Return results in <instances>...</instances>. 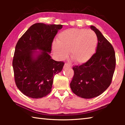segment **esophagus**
Here are the masks:
<instances>
[{
  "instance_id": "obj_1",
  "label": "esophagus",
  "mask_w": 125,
  "mask_h": 125,
  "mask_svg": "<svg viewBox=\"0 0 125 125\" xmlns=\"http://www.w3.org/2000/svg\"><path fill=\"white\" fill-rule=\"evenodd\" d=\"M63 67H64V68H71V65L69 64H68V63H65Z\"/></svg>"
}]
</instances>
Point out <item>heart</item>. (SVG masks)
<instances>
[{
    "label": "heart",
    "instance_id": "b5f03b06",
    "mask_svg": "<svg viewBox=\"0 0 125 125\" xmlns=\"http://www.w3.org/2000/svg\"><path fill=\"white\" fill-rule=\"evenodd\" d=\"M98 38L90 30L70 29L58 35V42L52 44V50L57 57L64 59L71 53L75 63L82 64L92 57L96 50Z\"/></svg>",
    "mask_w": 125,
    "mask_h": 125
}]
</instances>
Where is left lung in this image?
I'll return each mask as SVG.
<instances>
[{
  "label": "left lung",
  "instance_id": "8db88e82",
  "mask_svg": "<svg viewBox=\"0 0 125 125\" xmlns=\"http://www.w3.org/2000/svg\"><path fill=\"white\" fill-rule=\"evenodd\" d=\"M90 29L98 38L96 53L86 62L73 67L74 76L70 83L72 92L84 99L98 96L107 89L116 66L113 46L95 27L90 26Z\"/></svg>",
  "mask_w": 125,
  "mask_h": 125
}]
</instances>
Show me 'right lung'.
I'll use <instances>...</instances> for the list:
<instances>
[{
	"instance_id": "right-lung-1",
	"label": "right lung",
	"mask_w": 125,
	"mask_h": 125,
	"mask_svg": "<svg viewBox=\"0 0 125 125\" xmlns=\"http://www.w3.org/2000/svg\"><path fill=\"white\" fill-rule=\"evenodd\" d=\"M62 28V25L36 23L17 42L12 60L14 79L26 96L39 99L51 92L54 75L62 71L64 64L50 55L53 39Z\"/></svg>"
}]
</instances>
